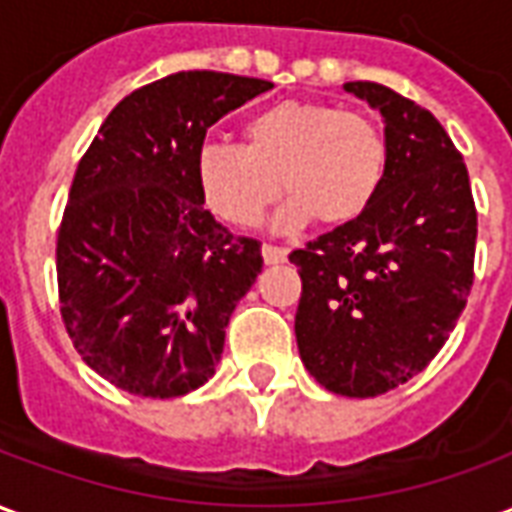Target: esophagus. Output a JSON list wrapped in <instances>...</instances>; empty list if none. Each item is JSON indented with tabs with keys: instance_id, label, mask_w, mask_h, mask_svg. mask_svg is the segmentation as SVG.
I'll return each mask as SVG.
<instances>
[{
	"instance_id": "esophagus-1",
	"label": "esophagus",
	"mask_w": 512,
	"mask_h": 512,
	"mask_svg": "<svg viewBox=\"0 0 512 512\" xmlns=\"http://www.w3.org/2000/svg\"><path fill=\"white\" fill-rule=\"evenodd\" d=\"M263 260H266L268 266L285 263V260H288V249H282V246H274V244H263Z\"/></svg>"
}]
</instances>
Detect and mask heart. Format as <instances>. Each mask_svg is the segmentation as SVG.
Listing matches in <instances>:
<instances>
[{
    "label": "heart",
    "mask_w": 512,
    "mask_h": 512,
    "mask_svg": "<svg viewBox=\"0 0 512 512\" xmlns=\"http://www.w3.org/2000/svg\"><path fill=\"white\" fill-rule=\"evenodd\" d=\"M241 136L244 145L205 142L194 153L205 208L233 227H255L279 186L290 194L274 219L282 233L312 219L348 224L373 205L384 183V134L354 109L279 101L249 117Z\"/></svg>",
    "instance_id": "b5f03b06"
}]
</instances>
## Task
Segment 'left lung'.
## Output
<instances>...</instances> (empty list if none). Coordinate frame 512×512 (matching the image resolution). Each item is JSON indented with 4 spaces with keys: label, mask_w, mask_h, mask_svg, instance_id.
I'll use <instances>...</instances> for the list:
<instances>
[{
    "label": "left lung",
    "mask_w": 512,
    "mask_h": 512,
    "mask_svg": "<svg viewBox=\"0 0 512 512\" xmlns=\"http://www.w3.org/2000/svg\"><path fill=\"white\" fill-rule=\"evenodd\" d=\"M384 117L386 175L359 219L296 249V343L334 395L376 397L430 365L472 290L477 211L469 172L428 109L348 82Z\"/></svg>",
    "instance_id": "obj_1"
}]
</instances>
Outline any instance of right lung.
I'll return each mask as SVG.
<instances>
[{
    "label": "right lung",
    "instance_id": "add662e5",
    "mask_svg": "<svg viewBox=\"0 0 512 512\" xmlns=\"http://www.w3.org/2000/svg\"><path fill=\"white\" fill-rule=\"evenodd\" d=\"M274 84L180 71L126 95L79 161L57 235L60 312L109 384L180 397L216 373L263 255L205 211L194 153L208 128Z\"/></svg>",
    "mask_w": 512,
    "mask_h": 512
}]
</instances>
